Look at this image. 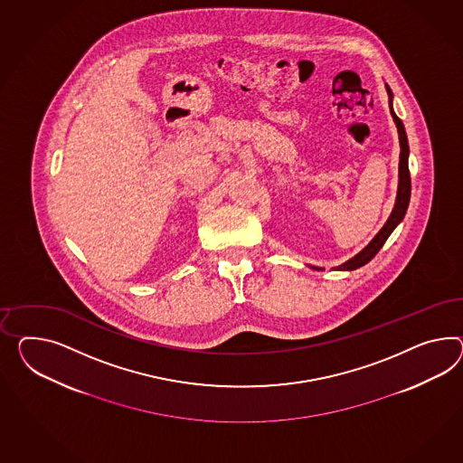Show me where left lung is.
<instances>
[{
  "mask_svg": "<svg viewBox=\"0 0 463 463\" xmlns=\"http://www.w3.org/2000/svg\"><path fill=\"white\" fill-rule=\"evenodd\" d=\"M386 90H388V95H390V110H392V119L396 122L398 134H400V146H402V153H400V184H398L396 204H394V210H392V216L388 218L386 225L381 228L380 233L373 238V241L369 243L368 247L364 250H361L354 259H351V260L345 261L343 265H339L337 270H356L359 267L366 265V263L380 251L381 247L384 245V241L392 235V230L403 220L404 213H406V210H408V204H410V194H411V178H410V169H408V153H410V147H408V139H406L403 122H402V119H400V118L394 114V110H392V89H390L388 85H386ZM312 269H316V267H312ZM316 270H319V269H316Z\"/></svg>",
  "mask_w": 463,
  "mask_h": 463,
  "instance_id": "1",
  "label": "left lung"
}]
</instances>
